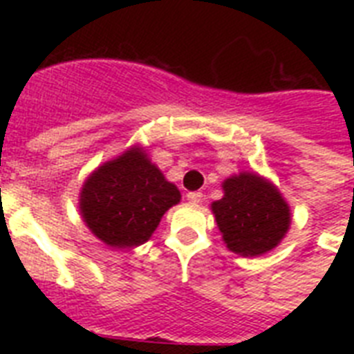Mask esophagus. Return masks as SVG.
I'll return each mask as SVG.
<instances>
[{"label":"esophagus","instance_id":"34e87169","mask_svg":"<svg viewBox=\"0 0 354 354\" xmlns=\"http://www.w3.org/2000/svg\"><path fill=\"white\" fill-rule=\"evenodd\" d=\"M185 198H187V202L189 204H200V202H202V198H204V194L202 193H198V191H193V193H187V196H185Z\"/></svg>","mask_w":354,"mask_h":354}]
</instances>
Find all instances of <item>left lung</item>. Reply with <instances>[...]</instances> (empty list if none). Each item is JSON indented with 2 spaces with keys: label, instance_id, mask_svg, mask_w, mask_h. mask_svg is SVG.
I'll use <instances>...</instances> for the list:
<instances>
[{
  "label": "left lung",
  "instance_id": "1",
  "mask_svg": "<svg viewBox=\"0 0 354 354\" xmlns=\"http://www.w3.org/2000/svg\"><path fill=\"white\" fill-rule=\"evenodd\" d=\"M222 189L224 196L211 209L226 246L242 257L274 250L292 222L279 189L255 172H239L224 180Z\"/></svg>",
  "mask_w": 354,
  "mask_h": 354
}]
</instances>
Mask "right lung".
<instances>
[{
	"label": "right lung",
	"mask_w": 354,
	"mask_h": 354,
	"mask_svg": "<svg viewBox=\"0 0 354 354\" xmlns=\"http://www.w3.org/2000/svg\"><path fill=\"white\" fill-rule=\"evenodd\" d=\"M182 198L174 183L141 147L102 163L82 185L80 215L90 232L112 248H136L152 236L161 216Z\"/></svg>",
	"instance_id": "add662e5"
}]
</instances>
